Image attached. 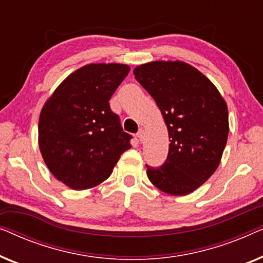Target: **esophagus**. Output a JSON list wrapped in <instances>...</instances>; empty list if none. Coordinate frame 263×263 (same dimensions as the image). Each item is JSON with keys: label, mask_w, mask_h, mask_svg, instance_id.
Here are the masks:
<instances>
[{"label": "esophagus", "mask_w": 263, "mask_h": 263, "mask_svg": "<svg viewBox=\"0 0 263 263\" xmlns=\"http://www.w3.org/2000/svg\"><path fill=\"white\" fill-rule=\"evenodd\" d=\"M136 138L139 139V141H143V139H145V129L143 128H140V130L138 134H136Z\"/></svg>", "instance_id": "1"}]
</instances>
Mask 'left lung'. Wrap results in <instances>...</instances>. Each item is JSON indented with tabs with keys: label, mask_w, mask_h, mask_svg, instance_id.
I'll return each instance as SVG.
<instances>
[{
	"label": "left lung",
	"mask_w": 263,
	"mask_h": 263,
	"mask_svg": "<svg viewBox=\"0 0 263 263\" xmlns=\"http://www.w3.org/2000/svg\"><path fill=\"white\" fill-rule=\"evenodd\" d=\"M133 73L157 103L171 139L165 164L146 165L148 179L170 195H188L220 164L229 135L226 102L210 79L182 61H154Z\"/></svg>",
	"instance_id": "1"
}]
</instances>
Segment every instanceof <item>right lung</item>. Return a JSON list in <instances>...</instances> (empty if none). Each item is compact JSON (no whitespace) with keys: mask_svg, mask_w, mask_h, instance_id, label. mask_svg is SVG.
Instances as JSON below:
<instances>
[{"mask_svg":"<svg viewBox=\"0 0 263 263\" xmlns=\"http://www.w3.org/2000/svg\"><path fill=\"white\" fill-rule=\"evenodd\" d=\"M130 68L91 63L61 82L41 111L38 142L50 172L75 190L105 181L121 154L130 148L109 100Z\"/></svg>","mask_w":263,"mask_h":263,"instance_id":"add662e5","label":"right lung"}]
</instances>
